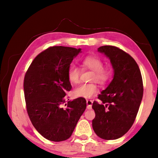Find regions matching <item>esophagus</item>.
<instances>
[{"label":"esophagus","instance_id":"obj_1","mask_svg":"<svg viewBox=\"0 0 158 158\" xmlns=\"http://www.w3.org/2000/svg\"><path fill=\"white\" fill-rule=\"evenodd\" d=\"M93 102V100H86L87 109H92Z\"/></svg>","mask_w":158,"mask_h":158}]
</instances>
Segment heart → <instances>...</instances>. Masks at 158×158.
<instances>
[{"instance_id":"1","label":"heart","mask_w":158,"mask_h":158,"mask_svg":"<svg viewBox=\"0 0 158 158\" xmlns=\"http://www.w3.org/2000/svg\"><path fill=\"white\" fill-rule=\"evenodd\" d=\"M81 66L83 70L89 69L93 71L92 80L99 84L105 85L111 79L112 71L111 69L105 68L104 62L98 56L90 55L84 57L81 60ZM81 69L76 65H72L67 71V77L72 84L77 85L80 82ZM98 93V86L95 83L84 84L77 87L74 90V94L77 97L90 98Z\"/></svg>"}]
</instances>
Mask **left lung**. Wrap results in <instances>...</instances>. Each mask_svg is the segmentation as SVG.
<instances>
[{
    "label": "left lung",
    "instance_id": "left-lung-1",
    "mask_svg": "<svg viewBox=\"0 0 158 158\" xmlns=\"http://www.w3.org/2000/svg\"><path fill=\"white\" fill-rule=\"evenodd\" d=\"M98 52L109 58L114 69L112 81L94 101L93 128L99 137L114 140L128 132L135 121L143 97L139 68L130 54L114 46H102Z\"/></svg>",
    "mask_w": 158,
    "mask_h": 158
}]
</instances>
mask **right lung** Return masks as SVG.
Wrapping results in <instances>:
<instances>
[{"mask_svg": "<svg viewBox=\"0 0 158 158\" xmlns=\"http://www.w3.org/2000/svg\"><path fill=\"white\" fill-rule=\"evenodd\" d=\"M80 52L73 47H50L34 58L26 73L23 90L28 115L37 132L49 141L70 137L86 108L85 98L67 101L65 97L72 89L67 71Z\"/></svg>", "mask_w": 158, "mask_h": 158, "instance_id": "right-lung-1", "label": "right lung"}]
</instances>
